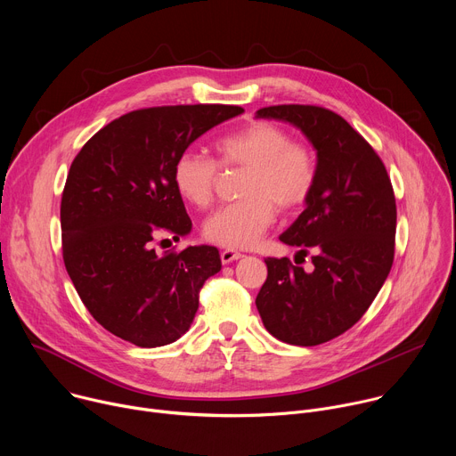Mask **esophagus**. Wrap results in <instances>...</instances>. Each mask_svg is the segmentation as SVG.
Listing matches in <instances>:
<instances>
[{
    "instance_id": "obj_1",
    "label": "esophagus",
    "mask_w": 456,
    "mask_h": 456,
    "mask_svg": "<svg viewBox=\"0 0 456 456\" xmlns=\"http://www.w3.org/2000/svg\"><path fill=\"white\" fill-rule=\"evenodd\" d=\"M243 254L241 252H238V250H232V248H225V250H222V254H220V257H222V264H231V262H234V259H240Z\"/></svg>"
}]
</instances>
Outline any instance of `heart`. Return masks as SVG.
<instances>
[{
    "instance_id": "b5f03b06",
    "label": "heart",
    "mask_w": 456,
    "mask_h": 456,
    "mask_svg": "<svg viewBox=\"0 0 456 456\" xmlns=\"http://www.w3.org/2000/svg\"><path fill=\"white\" fill-rule=\"evenodd\" d=\"M218 162L187 150L173 164V183L180 197L194 208H208L220 180V166L245 169L238 202L213 213L204 225L209 241L227 248H248L283 213L303 208L317 183V159L310 146L292 141L278 124L256 120L215 144Z\"/></svg>"
}]
</instances>
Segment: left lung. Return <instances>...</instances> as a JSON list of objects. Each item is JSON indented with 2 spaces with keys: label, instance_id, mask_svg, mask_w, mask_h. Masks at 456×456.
I'll return each instance as SVG.
<instances>
[{
  "label": "left lung",
  "instance_id": "1",
  "mask_svg": "<svg viewBox=\"0 0 456 456\" xmlns=\"http://www.w3.org/2000/svg\"><path fill=\"white\" fill-rule=\"evenodd\" d=\"M259 118L294 124L317 151V183L299 218L280 236L314 252V269L267 257V280L256 296L265 329L296 346H315L364 315L394 265L397 206L392 180L361 134L336 111L278 104Z\"/></svg>",
  "mask_w": 456,
  "mask_h": 456
}]
</instances>
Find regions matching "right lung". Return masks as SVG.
<instances>
[{"label": "right lung", "instance_id": "obj_1", "mask_svg": "<svg viewBox=\"0 0 456 456\" xmlns=\"http://www.w3.org/2000/svg\"><path fill=\"white\" fill-rule=\"evenodd\" d=\"M243 111L229 104H178L129 111L74 159L61 199L62 259L94 319L141 348L183 336L200 290L222 269L216 247L157 254L153 241L191 231L173 164L213 126Z\"/></svg>", "mask_w": 456, "mask_h": 456}]
</instances>
